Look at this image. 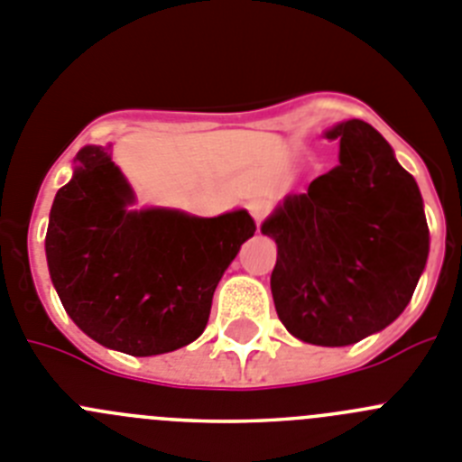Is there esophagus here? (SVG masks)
I'll return each mask as SVG.
<instances>
[{
  "label": "esophagus",
  "mask_w": 462,
  "mask_h": 462,
  "mask_svg": "<svg viewBox=\"0 0 462 462\" xmlns=\"http://www.w3.org/2000/svg\"><path fill=\"white\" fill-rule=\"evenodd\" d=\"M248 211H251V216L255 218V223H262L269 216V211H272V202L264 200V198H257V200H253L251 205H248Z\"/></svg>",
  "instance_id": "34e87169"
}]
</instances>
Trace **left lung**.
Returning a JSON list of instances; mask_svg holds the SVG:
<instances>
[{
  "label": "left lung",
  "instance_id": "obj_1",
  "mask_svg": "<svg viewBox=\"0 0 462 462\" xmlns=\"http://www.w3.org/2000/svg\"><path fill=\"white\" fill-rule=\"evenodd\" d=\"M327 138L340 140V163L285 198L262 235L278 246V319L303 343L340 347L405 310L426 267L428 226L417 181L371 124L350 119Z\"/></svg>",
  "mask_w": 462,
  "mask_h": 462
}]
</instances>
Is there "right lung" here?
<instances>
[{"label": "right lung", "instance_id": "add662e5", "mask_svg": "<svg viewBox=\"0 0 462 462\" xmlns=\"http://www.w3.org/2000/svg\"><path fill=\"white\" fill-rule=\"evenodd\" d=\"M131 202L107 149H80L50 209V278L89 338L133 356L163 355L205 331L216 285L255 223L244 209L195 218L128 211Z\"/></svg>", "mask_w": 462, "mask_h": 462}]
</instances>
